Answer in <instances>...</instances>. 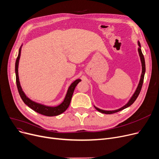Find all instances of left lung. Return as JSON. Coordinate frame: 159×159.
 Listing matches in <instances>:
<instances>
[{
    "label": "left lung",
    "instance_id": "1",
    "mask_svg": "<svg viewBox=\"0 0 159 159\" xmlns=\"http://www.w3.org/2000/svg\"><path fill=\"white\" fill-rule=\"evenodd\" d=\"M138 45H139V48H138V51H139V56H140V61H141V63H142V74H141V76H140V81H139V84L138 85V87L137 88V89H136L134 93L133 94V95L132 96V97L131 98V99L129 100V102H128L125 105H124V106L122 107H121L118 109H116V110H114V111H105V110H102V109H100L99 108H98L96 107H95L94 105V107L95 109L98 111L99 112H102V113H104V114H112V113H115V112H119L120 111H122L128 107H129L130 105H131L134 102V101L137 100V97L139 96L140 93V90H141V89H142V85H143V78H144V74H145V72H146V65H145V59H144V57H143V55L142 54V50H141V46H140V43L139 41H138Z\"/></svg>",
    "mask_w": 159,
    "mask_h": 159
}]
</instances>
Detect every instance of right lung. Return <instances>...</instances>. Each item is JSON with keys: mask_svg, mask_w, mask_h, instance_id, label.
<instances>
[{"mask_svg": "<svg viewBox=\"0 0 159 159\" xmlns=\"http://www.w3.org/2000/svg\"><path fill=\"white\" fill-rule=\"evenodd\" d=\"M21 47L19 48V54L17 56V58L16 59V84L19 93L20 94V96L22 101L24 103L27 105L29 107L33 109L34 111L39 113L41 115L47 116H57L60 114H61L63 112H65L67 108L69 107L72 97L73 95L74 90L76 87V85L78 84V83L81 81V80L80 79H78L75 80L73 83H72L71 85L69 86V89H68L67 93L66 94V96L65 97V99L63 102L57 106H47V105H44L43 104H41L39 103H37L35 102L32 101L28 98L26 95L25 94V93L22 90L20 81L19 78V74H18V67H19V59L20 56V52H21Z\"/></svg>", "mask_w": 159, "mask_h": 159, "instance_id": "right-lung-1", "label": "right lung"}]
</instances>
